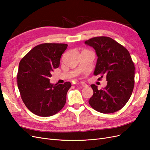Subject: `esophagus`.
<instances>
[{"label":"esophagus","instance_id":"34e87169","mask_svg":"<svg viewBox=\"0 0 150 150\" xmlns=\"http://www.w3.org/2000/svg\"><path fill=\"white\" fill-rule=\"evenodd\" d=\"M79 84H80L81 85H82L83 87H87V86H88V85L86 84L85 83H84V82H79Z\"/></svg>","mask_w":150,"mask_h":150}]
</instances>
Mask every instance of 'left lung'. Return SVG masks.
<instances>
[{"instance_id": "8db88e82", "label": "left lung", "mask_w": 150, "mask_h": 150, "mask_svg": "<svg viewBox=\"0 0 150 150\" xmlns=\"http://www.w3.org/2000/svg\"><path fill=\"white\" fill-rule=\"evenodd\" d=\"M85 44L96 51L98 60L95 76H105L107 86L103 89L91 84L93 95L89 104L94 110L102 113H112L120 110L127 103L134 86V65L129 51L111 38L95 37Z\"/></svg>"}]
</instances>
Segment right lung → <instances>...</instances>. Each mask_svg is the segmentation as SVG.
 Returning a JSON list of instances; mask_svg holds the SVG:
<instances>
[{
	"instance_id": "1",
	"label": "right lung",
	"mask_w": 150,
	"mask_h": 150,
	"mask_svg": "<svg viewBox=\"0 0 150 150\" xmlns=\"http://www.w3.org/2000/svg\"><path fill=\"white\" fill-rule=\"evenodd\" d=\"M67 44L44 43L38 45L19 62L17 86L25 106L34 114L47 117L56 114L64 106L70 82L50 83L51 72L60 64Z\"/></svg>"
}]
</instances>
